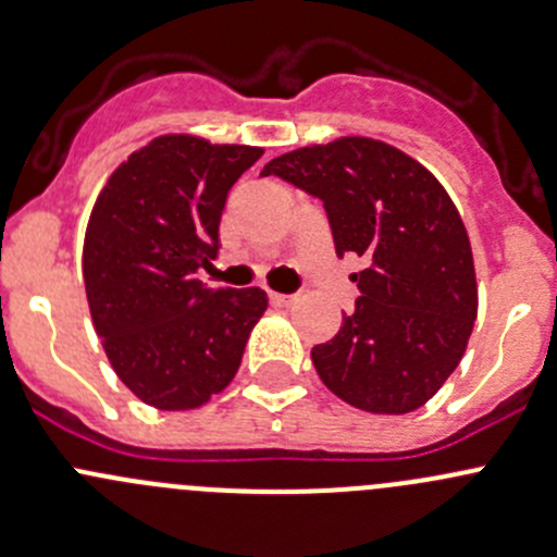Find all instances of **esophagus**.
<instances>
[{"label": "esophagus", "instance_id": "obj_1", "mask_svg": "<svg viewBox=\"0 0 557 557\" xmlns=\"http://www.w3.org/2000/svg\"><path fill=\"white\" fill-rule=\"evenodd\" d=\"M294 299L296 296H290V294H277V290H269V301H272L274 307H288Z\"/></svg>", "mask_w": 557, "mask_h": 557}]
</instances>
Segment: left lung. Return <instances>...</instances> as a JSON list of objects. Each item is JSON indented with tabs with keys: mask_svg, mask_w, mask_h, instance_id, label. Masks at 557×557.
Instances as JSON below:
<instances>
[{
	"mask_svg": "<svg viewBox=\"0 0 557 557\" xmlns=\"http://www.w3.org/2000/svg\"><path fill=\"white\" fill-rule=\"evenodd\" d=\"M318 196L336 256L356 252L361 296L312 363L334 396L374 414L423 407L455 372L476 320L469 234L445 185L372 137H339L263 166Z\"/></svg>",
	"mask_w": 557,
	"mask_h": 557,
	"instance_id": "obj_1",
	"label": "left lung"
}]
</instances>
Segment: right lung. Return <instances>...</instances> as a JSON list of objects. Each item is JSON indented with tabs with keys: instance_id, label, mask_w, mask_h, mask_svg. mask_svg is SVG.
Segmentation results:
<instances>
[{
	"instance_id": "obj_1",
	"label": "right lung",
	"mask_w": 557,
	"mask_h": 557,
	"mask_svg": "<svg viewBox=\"0 0 557 557\" xmlns=\"http://www.w3.org/2000/svg\"><path fill=\"white\" fill-rule=\"evenodd\" d=\"M263 156L161 134L107 177L88 218L83 280L88 310L121 383L164 412L210 401L234 380L261 288H207L196 269L218 256L232 185Z\"/></svg>"
}]
</instances>
